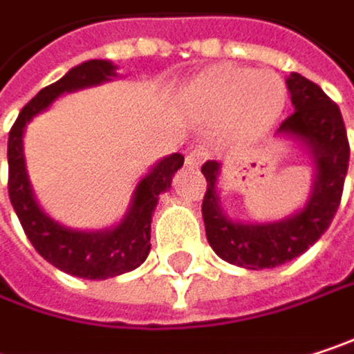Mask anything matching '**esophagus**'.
Returning a JSON list of instances; mask_svg holds the SVG:
<instances>
[{"label": "esophagus", "mask_w": 354, "mask_h": 354, "mask_svg": "<svg viewBox=\"0 0 354 354\" xmlns=\"http://www.w3.org/2000/svg\"><path fill=\"white\" fill-rule=\"evenodd\" d=\"M207 156H209L207 149L198 145V147H194V149L188 151V156H186V166H188V168H201L203 162L207 160Z\"/></svg>", "instance_id": "1"}]
</instances>
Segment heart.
<instances>
[{
  "instance_id": "1",
  "label": "heart",
  "mask_w": 354,
  "mask_h": 354,
  "mask_svg": "<svg viewBox=\"0 0 354 354\" xmlns=\"http://www.w3.org/2000/svg\"><path fill=\"white\" fill-rule=\"evenodd\" d=\"M186 100L209 120L230 116V129L240 139L268 131L283 114L287 90L279 75L236 63H219L198 73Z\"/></svg>"
}]
</instances>
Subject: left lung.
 <instances>
[{
  "instance_id": "1",
  "label": "left lung",
  "mask_w": 354,
  "mask_h": 354,
  "mask_svg": "<svg viewBox=\"0 0 354 354\" xmlns=\"http://www.w3.org/2000/svg\"><path fill=\"white\" fill-rule=\"evenodd\" d=\"M285 82L295 112L274 135L297 143L312 158L314 182L306 205L279 221H238L221 207L217 190L221 164L207 162L201 170L207 178L203 219L209 244L221 260L252 270L285 264L318 242L336 215L348 170L351 149L340 108L299 73H291Z\"/></svg>"
}]
</instances>
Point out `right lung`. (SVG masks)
<instances>
[{"label": "right lung", "mask_w": 354, "mask_h": 354, "mask_svg": "<svg viewBox=\"0 0 354 354\" xmlns=\"http://www.w3.org/2000/svg\"><path fill=\"white\" fill-rule=\"evenodd\" d=\"M116 65L106 59H92L69 69L59 82L42 88L18 114L8 139V192L12 207L35 250L55 268L102 281L141 266L151 250V217L158 198L172 186V178L184 164L182 153L162 158L141 178L133 190L131 205L116 225L104 230H73L55 221L38 205L26 170L24 131L36 114L44 112L59 96L100 86L116 77Z\"/></svg>", "instance_id": "right-lung-1"}]
</instances>
